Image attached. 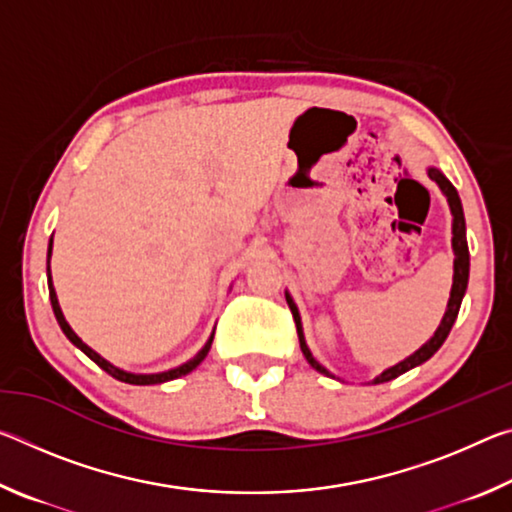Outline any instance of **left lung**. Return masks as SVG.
Wrapping results in <instances>:
<instances>
[{"mask_svg":"<svg viewBox=\"0 0 512 512\" xmlns=\"http://www.w3.org/2000/svg\"><path fill=\"white\" fill-rule=\"evenodd\" d=\"M427 176L433 180L440 187V192L447 198V205H449V212H452V250H454V280H452V291H449V300H447V309H445V316L440 320V325L436 327V332H433L431 339L420 345L418 350H415L411 357H406L404 361L395 363V366L386 368L381 372L379 377L372 379V384H384V381H391L395 377L404 375L406 370H411L415 366H420V363L429 361L433 354L440 350V345L445 343V339L452 332V327L456 323V316H458V309H461V302L465 296V289H467V280H470V250H467V237H465V214H463V205H461V198H458L456 187L449 183L445 178V173L436 169V167H429L427 169ZM284 296H287V305L293 314V320H296V327H298V339H300V350L305 354V359L309 361V366L318 370L320 375H327V377H334L332 372H329L323 363H318L314 354H311L309 345L305 341V332H302V320H300V311L296 307V302H293L291 293L284 291Z\"/></svg>","mask_w":512,"mask_h":512,"instance_id":"left-lung-1","label":"left lung"}]
</instances>
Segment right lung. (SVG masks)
Listing matches in <instances>:
<instances>
[{"mask_svg":"<svg viewBox=\"0 0 512 512\" xmlns=\"http://www.w3.org/2000/svg\"><path fill=\"white\" fill-rule=\"evenodd\" d=\"M51 248H54V237L49 239V250H47V284H49V300H51V307H54V316H56V320H58V325H60V329H63V334L67 336V339L72 341L81 352L88 354V357H90L94 363H97V366H99L101 370H106L108 375H112V377L119 379V381H126V384H135V386L164 384V381H171V379H178V377H183V375H189V372H192V370L198 366V363H201V361L207 357V352H210L212 341H214V332L210 334V339H207V343L203 345V348L196 352V357L185 361L183 366H178V368H171V370H164V372H151V375H142V372H128V370H124V368L112 366V363H110L108 359H103L99 352H94L88 343H83V341L79 339V334H76L74 329L69 327L67 320H65L63 309H60V305H58V296H56V289H54V280H51V266H49V262H51Z\"/></svg>","mask_w":512,"mask_h":512,"instance_id":"obj_1","label":"right lung"}]
</instances>
